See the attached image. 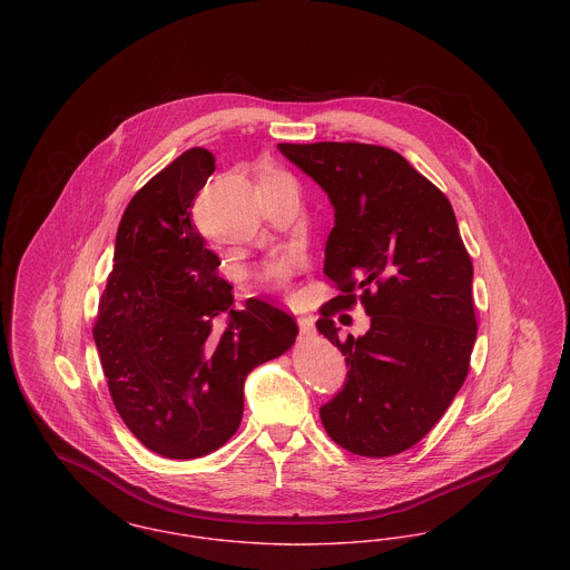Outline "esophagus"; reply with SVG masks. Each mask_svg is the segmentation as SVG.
<instances>
[{
	"instance_id": "obj_1",
	"label": "esophagus",
	"mask_w": 570,
	"mask_h": 570,
	"mask_svg": "<svg viewBox=\"0 0 570 570\" xmlns=\"http://www.w3.org/2000/svg\"><path fill=\"white\" fill-rule=\"evenodd\" d=\"M297 323L301 335H312L314 333V321L309 316H298Z\"/></svg>"
}]
</instances>
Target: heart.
Instances as JSON below:
<instances>
[{
	"mask_svg": "<svg viewBox=\"0 0 570 570\" xmlns=\"http://www.w3.org/2000/svg\"><path fill=\"white\" fill-rule=\"evenodd\" d=\"M277 275H279V277H286V275H288V267H282V269L277 272Z\"/></svg>",
	"mask_w": 570,
	"mask_h": 570,
	"instance_id": "heart-1",
	"label": "heart"
}]
</instances>
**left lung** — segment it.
<instances>
[{"mask_svg":"<svg viewBox=\"0 0 570 570\" xmlns=\"http://www.w3.org/2000/svg\"><path fill=\"white\" fill-rule=\"evenodd\" d=\"M326 191L335 226L325 275L340 291L318 331L346 356V386L321 407L326 434L363 458L414 446L451 406L476 340L472 261L449 198L397 151L365 142H279ZM373 321L340 341L332 316L353 293Z\"/></svg>","mask_w":570,"mask_h":570,"instance_id":"1","label":"left lung"}]
</instances>
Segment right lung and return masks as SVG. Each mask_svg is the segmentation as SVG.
<instances>
[{"label":"right lung","instance_id":"add662e5","mask_svg":"<svg viewBox=\"0 0 570 570\" xmlns=\"http://www.w3.org/2000/svg\"><path fill=\"white\" fill-rule=\"evenodd\" d=\"M214 170V154L191 147L136 191L94 323L112 404L168 460L226 444L244 416L247 374L286 353L298 333L293 316L265 301L233 305L219 258L190 217ZM217 315L227 316L224 332L213 331Z\"/></svg>","mask_w":570,"mask_h":570}]
</instances>
